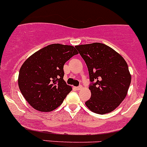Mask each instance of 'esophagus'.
Wrapping results in <instances>:
<instances>
[{"instance_id":"1","label":"esophagus","mask_w":147,"mask_h":147,"mask_svg":"<svg viewBox=\"0 0 147 147\" xmlns=\"http://www.w3.org/2000/svg\"><path fill=\"white\" fill-rule=\"evenodd\" d=\"M74 88L76 89V90H80V89H82L83 87H82V86H75Z\"/></svg>"}]
</instances>
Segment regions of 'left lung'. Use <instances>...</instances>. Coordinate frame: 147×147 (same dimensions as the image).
Wrapping results in <instances>:
<instances>
[{"label":"left lung","mask_w":147,"mask_h":147,"mask_svg":"<svg viewBox=\"0 0 147 147\" xmlns=\"http://www.w3.org/2000/svg\"><path fill=\"white\" fill-rule=\"evenodd\" d=\"M84 60L89 79L90 99L85 102L94 113L104 115L113 111L126 97L131 82L128 64L109 46L100 42L75 46Z\"/></svg>","instance_id":"obj_1"}]
</instances>
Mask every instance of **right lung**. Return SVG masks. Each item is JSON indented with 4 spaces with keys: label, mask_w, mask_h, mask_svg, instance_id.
<instances>
[{
    "label": "right lung",
    "mask_w": 147,
    "mask_h": 147,
    "mask_svg": "<svg viewBox=\"0 0 147 147\" xmlns=\"http://www.w3.org/2000/svg\"><path fill=\"white\" fill-rule=\"evenodd\" d=\"M78 52L72 45L52 44L40 49L24 62L18 84L27 102L40 112H50L59 107L71 86L63 80V65Z\"/></svg>",
    "instance_id": "obj_1"
}]
</instances>
